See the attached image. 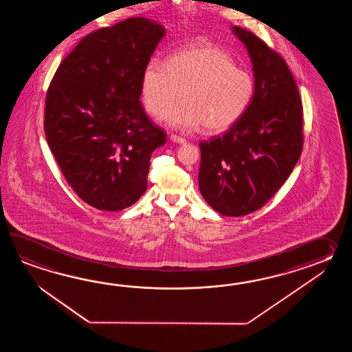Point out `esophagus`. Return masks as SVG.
Returning a JSON list of instances; mask_svg holds the SVG:
<instances>
[{
    "instance_id": "1",
    "label": "esophagus",
    "mask_w": 352,
    "mask_h": 352,
    "mask_svg": "<svg viewBox=\"0 0 352 352\" xmlns=\"http://www.w3.org/2000/svg\"><path fill=\"white\" fill-rule=\"evenodd\" d=\"M170 140H171L173 143H179V144H185V143H186V140H185L184 137H179V135H171Z\"/></svg>"
}]
</instances>
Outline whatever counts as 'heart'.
I'll return each mask as SVG.
<instances>
[{"mask_svg":"<svg viewBox=\"0 0 352 352\" xmlns=\"http://www.w3.org/2000/svg\"><path fill=\"white\" fill-rule=\"evenodd\" d=\"M254 89L252 74L235 67L230 54L209 44L187 46L167 63L151 58L141 79L143 105L156 118L167 112L181 90V103L165 118L168 127L179 132L232 127L247 111Z\"/></svg>","mask_w":352,"mask_h":352,"instance_id":"1","label":"heart"}]
</instances>
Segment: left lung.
<instances>
[{
    "label": "left lung",
    "instance_id": "obj_1",
    "mask_svg": "<svg viewBox=\"0 0 352 352\" xmlns=\"http://www.w3.org/2000/svg\"><path fill=\"white\" fill-rule=\"evenodd\" d=\"M253 63L254 96L230 129L200 142L199 187L212 209L243 217L261 209L289 177L303 148L298 87L279 54L234 26Z\"/></svg>",
    "mask_w": 352,
    "mask_h": 352
}]
</instances>
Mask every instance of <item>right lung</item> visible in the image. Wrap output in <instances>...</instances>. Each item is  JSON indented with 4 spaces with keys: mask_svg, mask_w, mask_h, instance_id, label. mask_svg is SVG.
Returning a JSON list of instances; mask_svg holds the SVG:
<instances>
[{
    "mask_svg": "<svg viewBox=\"0 0 352 352\" xmlns=\"http://www.w3.org/2000/svg\"><path fill=\"white\" fill-rule=\"evenodd\" d=\"M165 28L132 17L82 38L49 85L44 127L67 184L90 206L120 211L147 188L165 131L143 109L141 79Z\"/></svg>",
    "mask_w": 352,
    "mask_h": 352,
    "instance_id": "obj_1",
    "label": "right lung"
}]
</instances>
